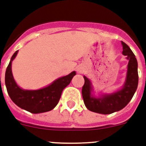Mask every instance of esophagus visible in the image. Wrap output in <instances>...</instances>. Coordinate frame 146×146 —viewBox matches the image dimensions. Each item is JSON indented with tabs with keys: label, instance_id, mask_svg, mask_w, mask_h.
I'll list each match as a JSON object with an SVG mask.
<instances>
[{
	"label": "esophagus",
	"instance_id": "obj_1",
	"mask_svg": "<svg viewBox=\"0 0 146 146\" xmlns=\"http://www.w3.org/2000/svg\"><path fill=\"white\" fill-rule=\"evenodd\" d=\"M77 72H78V73H82V70L81 68H78L77 69Z\"/></svg>",
	"mask_w": 146,
	"mask_h": 146
}]
</instances>
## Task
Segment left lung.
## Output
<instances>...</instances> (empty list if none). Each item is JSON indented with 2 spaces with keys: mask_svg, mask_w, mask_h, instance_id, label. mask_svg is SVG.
Returning a JSON list of instances; mask_svg holds the SVG:
<instances>
[{
  "mask_svg": "<svg viewBox=\"0 0 146 146\" xmlns=\"http://www.w3.org/2000/svg\"><path fill=\"white\" fill-rule=\"evenodd\" d=\"M122 54L128 60L127 70L122 87L109 93L98 92L96 95L91 80L86 76L82 86V95L84 104L89 111L102 114H110L120 111L127 106L136 92L138 86V63L129 47L123 42Z\"/></svg>",
  "mask_w": 146,
  "mask_h": 146,
  "instance_id": "obj_1",
  "label": "left lung"
}]
</instances>
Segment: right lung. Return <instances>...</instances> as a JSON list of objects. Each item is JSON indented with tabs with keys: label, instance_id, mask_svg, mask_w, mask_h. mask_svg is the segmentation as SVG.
I'll return each mask as SVG.
<instances>
[{
	"label": "right lung",
	"instance_id": "add662e5",
	"mask_svg": "<svg viewBox=\"0 0 146 146\" xmlns=\"http://www.w3.org/2000/svg\"><path fill=\"white\" fill-rule=\"evenodd\" d=\"M18 50L13 54L5 73V85L11 100L20 108L33 113L51 111L59 102L63 90L70 83L76 71L55 80L50 85L36 90L23 89L17 85L12 73V62Z\"/></svg>",
	"mask_w": 146,
	"mask_h": 146
}]
</instances>
